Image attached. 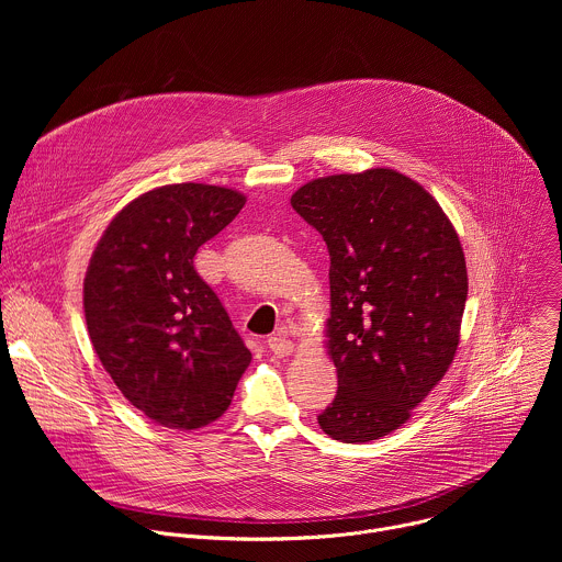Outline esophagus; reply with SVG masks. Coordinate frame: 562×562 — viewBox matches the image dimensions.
<instances>
[{"label": "esophagus", "mask_w": 562, "mask_h": 562, "mask_svg": "<svg viewBox=\"0 0 562 562\" xmlns=\"http://www.w3.org/2000/svg\"><path fill=\"white\" fill-rule=\"evenodd\" d=\"M267 347L278 356V358H284V356H291L293 353V342L284 336H271L267 340Z\"/></svg>", "instance_id": "34e87169"}]
</instances>
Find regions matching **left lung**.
<instances>
[{"label": "left lung", "mask_w": 562, "mask_h": 562, "mask_svg": "<svg viewBox=\"0 0 562 562\" xmlns=\"http://www.w3.org/2000/svg\"><path fill=\"white\" fill-rule=\"evenodd\" d=\"M291 206L327 243V353L338 393L317 425L340 442L403 427L453 362L467 302L460 237L423 184L393 169L317 178Z\"/></svg>", "instance_id": "obj_1"}]
</instances>
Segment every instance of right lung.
Segmentation results:
<instances>
[{"label":"right lung","mask_w":562,"mask_h":562,"mask_svg":"<svg viewBox=\"0 0 562 562\" xmlns=\"http://www.w3.org/2000/svg\"><path fill=\"white\" fill-rule=\"evenodd\" d=\"M215 184H167L131 200L106 226L85 278L93 349L146 418L191 431L217 420L251 362L193 258L245 206Z\"/></svg>","instance_id":"obj_1"}]
</instances>
